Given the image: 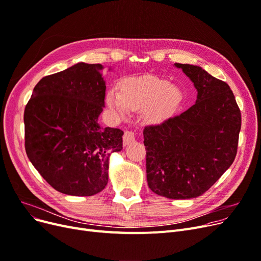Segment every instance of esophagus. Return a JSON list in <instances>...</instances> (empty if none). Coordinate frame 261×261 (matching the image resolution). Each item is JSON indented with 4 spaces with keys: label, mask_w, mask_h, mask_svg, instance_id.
I'll return each mask as SVG.
<instances>
[{
    "label": "esophagus",
    "mask_w": 261,
    "mask_h": 261,
    "mask_svg": "<svg viewBox=\"0 0 261 261\" xmlns=\"http://www.w3.org/2000/svg\"><path fill=\"white\" fill-rule=\"evenodd\" d=\"M122 141H123L124 146H127V145L133 143L135 141V133L133 131H126L123 133Z\"/></svg>",
    "instance_id": "esophagus-1"
}]
</instances>
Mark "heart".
Instances as JSON below:
<instances>
[{
  "label": "heart",
  "instance_id": "obj_1",
  "mask_svg": "<svg viewBox=\"0 0 261 261\" xmlns=\"http://www.w3.org/2000/svg\"><path fill=\"white\" fill-rule=\"evenodd\" d=\"M182 94L168 81L155 76L129 79L120 84V94L110 90L109 107L124 116L129 110L142 111L146 122L160 123L171 117L179 107Z\"/></svg>",
  "mask_w": 261,
  "mask_h": 261
}]
</instances>
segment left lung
Instances as JSON below:
<instances>
[{
  "instance_id": "1",
  "label": "left lung",
  "mask_w": 261,
  "mask_h": 261,
  "mask_svg": "<svg viewBox=\"0 0 261 261\" xmlns=\"http://www.w3.org/2000/svg\"><path fill=\"white\" fill-rule=\"evenodd\" d=\"M175 65L194 83L197 99L180 115L144 128L146 173L153 193L188 199L205 193L232 164L241 112L227 83L198 66Z\"/></svg>"
}]
</instances>
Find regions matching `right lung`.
<instances>
[{
  "instance_id": "add662e5",
  "label": "right lung",
  "mask_w": 261,
  "mask_h": 261,
  "mask_svg": "<svg viewBox=\"0 0 261 261\" xmlns=\"http://www.w3.org/2000/svg\"><path fill=\"white\" fill-rule=\"evenodd\" d=\"M102 65L77 63L43 76L24 110L25 151L56 191L92 196L109 180V156L122 149L120 129L102 128Z\"/></svg>"
}]
</instances>
